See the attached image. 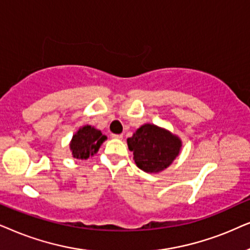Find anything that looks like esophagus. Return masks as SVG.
Here are the masks:
<instances>
[{"label":"esophagus","instance_id":"obj_1","mask_svg":"<svg viewBox=\"0 0 250 250\" xmlns=\"http://www.w3.org/2000/svg\"><path fill=\"white\" fill-rule=\"evenodd\" d=\"M112 137L115 138V139H122V138H123V135H122V134H119V135L112 134Z\"/></svg>","mask_w":250,"mask_h":250}]
</instances>
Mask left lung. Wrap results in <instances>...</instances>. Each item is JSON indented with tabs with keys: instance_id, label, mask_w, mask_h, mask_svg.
Listing matches in <instances>:
<instances>
[{
	"instance_id": "left-lung-1",
	"label": "left lung",
	"mask_w": 250,
	"mask_h": 250,
	"mask_svg": "<svg viewBox=\"0 0 250 250\" xmlns=\"http://www.w3.org/2000/svg\"><path fill=\"white\" fill-rule=\"evenodd\" d=\"M127 143L134 153L135 164L145 172L165 170L177 158L182 147L179 137L149 123L138 128Z\"/></svg>"
}]
</instances>
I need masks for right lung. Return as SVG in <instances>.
<instances>
[{
	"mask_svg": "<svg viewBox=\"0 0 250 250\" xmlns=\"http://www.w3.org/2000/svg\"><path fill=\"white\" fill-rule=\"evenodd\" d=\"M107 137L102 134L101 130L96 129L91 125H83L80 128L69 144L73 158L76 159H88L98 152L103 142L106 141Z\"/></svg>",
	"mask_w": 250,
	"mask_h": 250,
	"instance_id": "obj_1",
	"label": "right lung"
}]
</instances>
